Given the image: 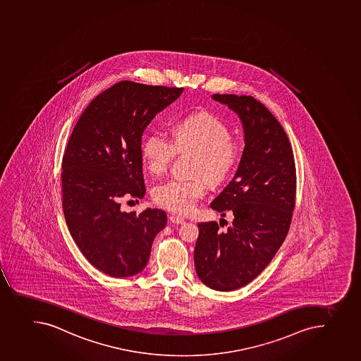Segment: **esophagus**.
<instances>
[{
    "label": "esophagus",
    "instance_id": "1",
    "mask_svg": "<svg viewBox=\"0 0 361 361\" xmlns=\"http://www.w3.org/2000/svg\"><path fill=\"white\" fill-rule=\"evenodd\" d=\"M169 222L173 224H185V219L178 215H171L169 216Z\"/></svg>",
    "mask_w": 361,
    "mask_h": 361
}]
</instances>
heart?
Wrapping results in <instances>:
<instances>
[{
    "instance_id": "obj_1",
    "label": "heart",
    "mask_w": 361,
    "mask_h": 361,
    "mask_svg": "<svg viewBox=\"0 0 361 361\" xmlns=\"http://www.w3.org/2000/svg\"><path fill=\"white\" fill-rule=\"evenodd\" d=\"M179 152H195L192 174L204 176L210 183L219 185L236 167L240 148L231 139V130L224 121L207 112L192 114L176 121L173 140L161 132L149 134L142 146L148 171L162 176ZM207 181L203 178L173 179L155 188L154 201L174 213H192L200 199L206 195Z\"/></svg>"
}]
</instances>
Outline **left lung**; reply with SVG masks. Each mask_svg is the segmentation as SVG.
I'll list each match as a JSON object with an SVG mask.
<instances>
[{
	"instance_id": "obj_1",
	"label": "left lung",
	"mask_w": 361,
	"mask_h": 361,
	"mask_svg": "<svg viewBox=\"0 0 361 361\" xmlns=\"http://www.w3.org/2000/svg\"><path fill=\"white\" fill-rule=\"evenodd\" d=\"M240 117L244 149L236 174L210 207L233 224L201 222L194 250L196 274L216 291L242 288L261 274L284 242L295 202V166L282 125L251 96L213 94ZM224 220V219H222Z\"/></svg>"
}]
</instances>
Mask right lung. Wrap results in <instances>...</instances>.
<instances>
[{"mask_svg":"<svg viewBox=\"0 0 361 361\" xmlns=\"http://www.w3.org/2000/svg\"><path fill=\"white\" fill-rule=\"evenodd\" d=\"M182 91L117 82L89 104L71 133L62 162L63 212L79 250L105 275L142 271L154 237L166 227L164 210L125 213L121 200L144 197L141 137Z\"/></svg>","mask_w":361,"mask_h":361,"instance_id":"add662e5","label":"right lung"}]
</instances>
